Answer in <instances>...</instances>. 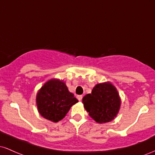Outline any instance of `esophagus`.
<instances>
[{"label": "esophagus", "instance_id": "34e87169", "mask_svg": "<svg viewBox=\"0 0 155 155\" xmlns=\"http://www.w3.org/2000/svg\"><path fill=\"white\" fill-rule=\"evenodd\" d=\"M82 97H83V95H77V99L78 100H79V101H81V99H82Z\"/></svg>", "mask_w": 155, "mask_h": 155}]
</instances>
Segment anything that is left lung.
<instances>
[{"mask_svg": "<svg viewBox=\"0 0 155 155\" xmlns=\"http://www.w3.org/2000/svg\"><path fill=\"white\" fill-rule=\"evenodd\" d=\"M89 115L98 123H106L114 119L120 107V98L116 88L110 83L98 84L92 93L82 99Z\"/></svg>", "mask_w": 155, "mask_h": 155, "instance_id": "1", "label": "left lung"}]
</instances>
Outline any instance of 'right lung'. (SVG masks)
<instances>
[{
	"mask_svg": "<svg viewBox=\"0 0 155 155\" xmlns=\"http://www.w3.org/2000/svg\"><path fill=\"white\" fill-rule=\"evenodd\" d=\"M77 102L65 84L60 80H49L42 86L36 96L39 113L54 122L63 119L71 107Z\"/></svg>",
	"mask_w": 155,
	"mask_h": 155,
	"instance_id": "right-lung-1",
	"label": "right lung"
}]
</instances>
